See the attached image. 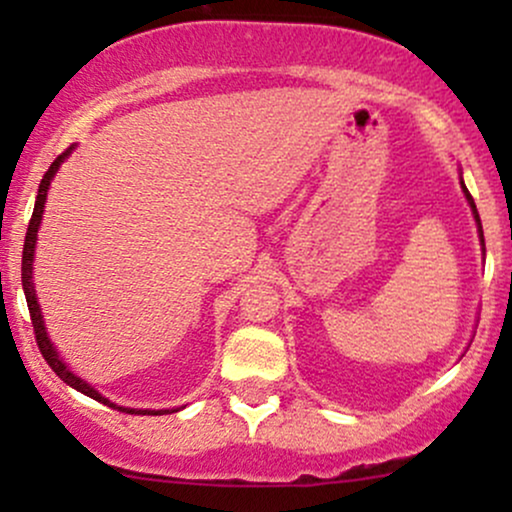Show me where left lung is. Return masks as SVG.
<instances>
[{"mask_svg":"<svg viewBox=\"0 0 512 512\" xmlns=\"http://www.w3.org/2000/svg\"><path fill=\"white\" fill-rule=\"evenodd\" d=\"M460 185H462L464 199H467V204H469V207H472L474 221H477V231H479V240H481V250H484V255H486V248H484V231H481V219H479V211H477V204H474V199H472V195H469L467 185H464V180H462V178H460Z\"/></svg>","mask_w":512,"mask_h":512,"instance_id":"left-lung-1","label":"left lung"}]
</instances>
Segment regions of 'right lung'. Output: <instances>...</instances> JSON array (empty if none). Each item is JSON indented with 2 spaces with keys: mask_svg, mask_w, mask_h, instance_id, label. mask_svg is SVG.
<instances>
[{
  "mask_svg": "<svg viewBox=\"0 0 512 512\" xmlns=\"http://www.w3.org/2000/svg\"><path fill=\"white\" fill-rule=\"evenodd\" d=\"M72 144L69 146L64 154H60L55 158V163L48 168V173L43 175V180H40V187H38V197H35V209H33V216H31V223H28V231H26V243H23V257H21V284H23V293H26V303H28V310H31V320H33V332H35V342H38V349L40 354H43L45 361H48V366L55 370L57 375L67 383L69 387H74V390H79L81 395L96 399V402L101 404H108V407H113L117 411H127V414H149V416H161V414H173V411L178 409H129V407H120V404L110 402L108 397H103L101 392L96 390L93 385H88L86 380H81L79 375L74 373L72 368L64 363V358L57 354L55 344L50 342L48 337V327H45V320H43V310H40V303H38V296H35V284H33V257H35V243H38V231H40V223H43V211H45V199H48V190H50V182L52 178L57 175V170L64 161H67L69 154L74 151Z\"/></svg>",
  "mask_w": 512,
  "mask_h": 512,
  "instance_id": "1",
  "label": "right lung"
}]
</instances>
